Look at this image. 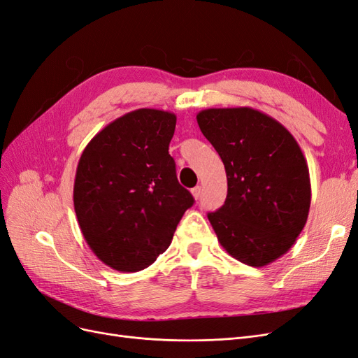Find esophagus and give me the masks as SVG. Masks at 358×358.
Returning a JSON list of instances; mask_svg holds the SVG:
<instances>
[{"label": "esophagus", "instance_id": "obj_1", "mask_svg": "<svg viewBox=\"0 0 358 358\" xmlns=\"http://www.w3.org/2000/svg\"><path fill=\"white\" fill-rule=\"evenodd\" d=\"M192 196H194V199H196V200H199L200 197H201V192H203V189H201V187H196V188H194L192 191Z\"/></svg>", "mask_w": 358, "mask_h": 358}]
</instances>
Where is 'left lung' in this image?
I'll list each match as a JSON object with an SVG mask.
<instances>
[{
  "instance_id": "8db88e82",
  "label": "left lung",
  "mask_w": 358,
  "mask_h": 358,
  "mask_svg": "<svg viewBox=\"0 0 358 358\" xmlns=\"http://www.w3.org/2000/svg\"><path fill=\"white\" fill-rule=\"evenodd\" d=\"M197 122L227 173L225 203L208 213L218 242L248 266L273 263L296 243L309 215V169L299 143L252 107L206 109Z\"/></svg>"
}]
</instances>
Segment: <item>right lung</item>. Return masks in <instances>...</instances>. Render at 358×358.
<instances>
[{
	"label": "right lung",
	"instance_id": "right-lung-1",
	"mask_svg": "<svg viewBox=\"0 0 358 358\" xmlns=\"http://www.w3.org/2000/svg\"><path fill=\"white\" fill-rule=\"evenodd\" d=\"M175 128V113L133 110L106 125L80 155L74 212L92 252L117 272L152 264L194 204L169 154Z\"/></svg>",
	"mask_w": 358,
	"mask_h": 358
}]
</instances>
